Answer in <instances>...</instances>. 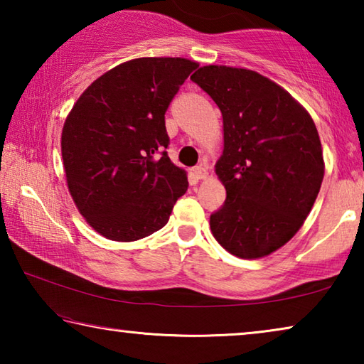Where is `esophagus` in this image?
Masks as SVG:
<instances>
[{
    "label": "esophagus",
    "instance_id": "1",
    "mask_svg": "<svg viewBox=\"0 0 364 364\" xmlns=\"http://www.w3.org/2000/svg\"><path fill=\"white\" fill-rule=\"evenodd\" d=\"M193 175L194 178H197V180H204V178H207V168L202 167V165H199V167H194L193 168Z\"/></svg>",
    "mask_w": 364,
    "mask_h": 364
}]
</instances>
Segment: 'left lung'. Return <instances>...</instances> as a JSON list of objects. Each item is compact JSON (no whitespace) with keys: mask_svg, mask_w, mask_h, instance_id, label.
I'll list each match as a JSON object with an SVG mask.
<instances>
[{"mask_svg":"<svg viewBox=\"0 0 364 364\" xmlns=\"http://www.w3.org/2000/svg\"><path fill=\"white\" fill-rule=\"evenodd\" d=\"M191 80L223 117V154L215 171L226 200L210 215L221 247L262 258L291 241L315 204L324 176L310 114L279 85L254 70L204 65Z\"/></svg>","mask_w":364,"mask_h":364,"instance_id":"left-lung-1","label":"left lung"}]
</instances>
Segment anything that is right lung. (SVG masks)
<instances>
[{"label": "right lung", "instance_id": "1", "mask_svg": "<svg viewBox=\"0 0 364 364\" xmlns=\"http://www.w3.org/2000/svg\"><path fill=\"white\" fill-rule=\"evenodd\" d=\"M197 67L183 58L132 59L95 80L67 115L60 149L69 193L110 241L159 231L188 191L186 171L165 151V112Z\"/></svg>", "mask_w": 364, "mask_h": 364}]
</instances>
